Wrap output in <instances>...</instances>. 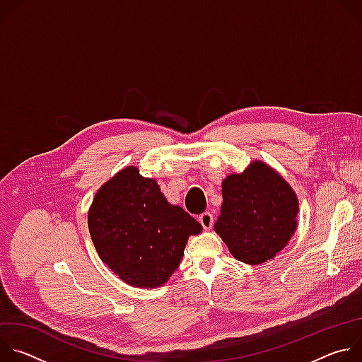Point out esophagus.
<instances>
[{"instance_id":"1","label":"esophagus","mask_w":362,"mask_h":362,"mask_svg":"<svg viewBox=\"0 0 362 362\" xmlns=\"http://www.w3.org/2000/svg\"><path fill=\"white\" fill-rule=\"evenodd\" d=\"M199 222L206 230H209L214 226V215L211 212H204L199 216Z\"/></svg>"}]
</instances>
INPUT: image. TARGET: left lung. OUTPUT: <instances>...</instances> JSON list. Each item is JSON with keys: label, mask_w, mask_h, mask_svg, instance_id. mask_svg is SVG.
<instances>
[{"label": "left lung", "mask_w": 362, "mask_h": 362, "mask_svg": "<svg viewBox=\"0 0 362 362\" xmlns=\"http://www.w3.org/2000/svg\"><path fill=\"white\" fill-rule=\"evenodd\" d=\"M223 203L215 232L235 259L268 262L288 245L298 226L299 202L292 186L269 165L253 160L222 182Z\"/></svg>", "instance_id": "obj_1"}]
</instances>
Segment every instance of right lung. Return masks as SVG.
<instances>
[{"label": "right lung", "instance_id": "add662e5", "mask_svg": "<svg viewBox=\"0 0 362 362\" xmlns=\"http://www.w3.org/2000/svg\"><path fill=\"white\" fill-rule=\"evenodd\" d=\"M87 223L100 259L123 282L144 289L170 279L189 236L203 229L136 166L119 170L97 190Z\"/></svg>", "mask_w": 362, "mask_h": 362}]
</instances>
